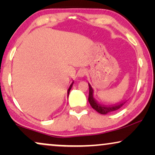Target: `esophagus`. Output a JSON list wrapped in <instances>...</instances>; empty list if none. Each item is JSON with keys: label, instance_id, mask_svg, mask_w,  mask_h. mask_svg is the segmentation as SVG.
Instances as JSON below:
<instances>
[{"label": "esophagus", "instance_id": "obj_1", "mask_svg": "<svg viewBox=\"0 0 155 155\" xmlns=\"http://www.w3.org/2000/svg\"><path fill=\"white\" fill-rule=\"evenodd\" d=\"M86 74H87V70L84 68H81L80 69L78 72V77L83 78L86 75Z\"/></svg>", "mask_w": 155, "mask_h": 155}]
</instances>
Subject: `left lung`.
<instances>
[{"label":"left lung","instance_id":"1","mask_svg":"<svg viewBox=\"0 0 155 155\" xmlns=\"http://www.w3.org/2000/svg\"><path fill=\"white\" fill-rule=\"evenodd\" d=\"M89 84V88H90V92H89V97L88 101L90 102L91 107L93 109L101 114H107L111 113L112 111H115L116 110L120 109L123 107V105L126 103V101H120L118 104H116L114 105H104L99 104L96 99L94 98V90L90 85V83Z\"/></svg>","mask_w":155,"mask_h":155}]
</instances>
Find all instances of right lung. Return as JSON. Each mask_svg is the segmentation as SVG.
Segmentation results:
<instances>
[{"instance_id": "add662e5", "label": "right lung", "mask_w": 155, "mask_h": 155, "mask_svg": "<svg viewBox=\"0 0 155 155\" xmlns=\"http://www.w3.org/2000/svg\"><path fill=\"white\" fill-rule=\"evenodd\" d=\"M73 83H74V81H73V82H72V83L71 84V85H70L69 88H68V92H67V94H68V95H69L70 91H71V88H72V87H73Z\"/></svg>"}]
</instances>
